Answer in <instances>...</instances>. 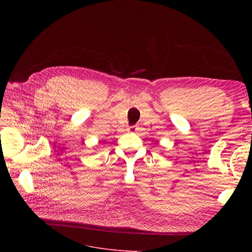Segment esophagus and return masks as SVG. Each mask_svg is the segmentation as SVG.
<instances>
[{"label":"esophagus","mask_w":252,"mask_h":252,"mask_svg":"<svg viewBox=\"0 0 252 252\" xmlns=\"http://www.w3.org/2000/svg\"><path fill=\"white\" fill-rule=\"evenodd\" d=\"M137 129H138V126H129V127H128V130H129V131H133V133H135V131H137Z\"/></svg>","instance_id":"1"}]
</instances>
